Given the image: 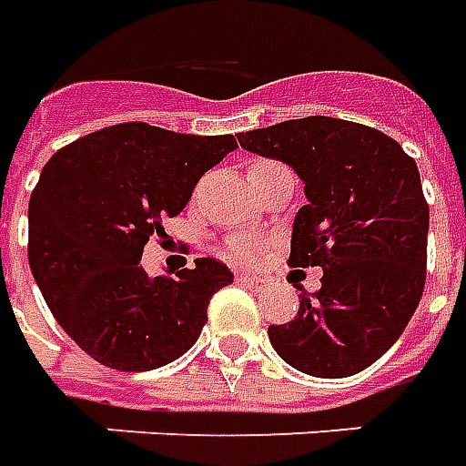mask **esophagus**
Returning a JSON list of instances; mask_svg holds the SVG:
<instances>
[{"mask_svg": "<svg viewBox=\"0 0 466 466\" xmlns=\"http://www.w3.org/2000/svg\"><path fill=\"white\" fill-rule=\"evenodd\" d=\"M237 281L242 286H247V289H264V286H267L264 279L254 277V274H237Z\"/></svg>", "mask_w": 466, "mask_h": 466, "instance_id": "obj_1", "label": "esophagus"}]
</instances>
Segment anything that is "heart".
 Here are the masks:
<instances>
[{"mask_svg": "<svg viewBox=\"0 0 466 466\" xmlns=\"http://www.w3.org/2000/svg\"><path fill=\"white\" fill-rule=\"evenodd\" d=\"M268 165H277V163H268V160H257V163L251 165L249 175L251 172L261 170V167H268ZM222 251L227 259L249 261L261 251V242L251 239V237H247V234H234V237H229V239H227V244H224Z\"/></svg>", "mask_w": 466, "mask_h": 466, "instance_id": "b5f03b06", "label": "heart"}]
</instances>
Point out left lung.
I'll return each instance as SVG.
<instances>
[{
	"instance_id": "1",
	"label": "left lung",
	"mask_w": 466,
	"mask_h": 466,
	"mask_svg": "<svg viewBox=\"0 0 466 466\" xmlns=\"http://www.w3.org/2000/svg\"><path fill=\"white\" fill-rule=\"evenodd\" d=\"M237 137L301 177L309 202L296 212L289 264L323 268L296 319L268 326L271 346L313 378L360 373L402 336L425 289L430 207L415 160L380 130L329 116Z\"/></svg>"
}]
</instances>
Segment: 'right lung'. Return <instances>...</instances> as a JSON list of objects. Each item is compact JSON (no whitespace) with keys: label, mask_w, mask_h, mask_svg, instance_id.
I'll return each instance as SVG.
<instances>
[{"label":"right lung","mask_w":466,"mask_h":466,"mask_svg":"<svg viewBox=\"0 0 466 466\" xmlns=\"http://www.w3.org/2000/svg\"><path fill=\"white\" fill-rule=\"evenodd\" d=\"M232 136L120 123L78 137L44 165L29 199V267L58 326L113 370H153L192 348L209 299L232 284L222 261L147 277L143 247L180 215Z\"/></svg>","instance_id":"add662e5"}]
</instances>
